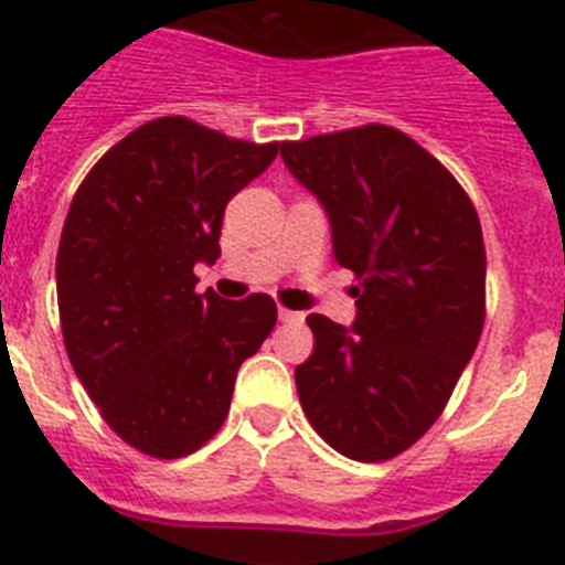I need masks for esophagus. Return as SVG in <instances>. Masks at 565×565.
Masks as SVG:
<instances>
[{"instance_id":"esophagus-1","label":"esophagus","mask_w":565,"mask_h":565,"mask_svg":"<svg viewBox=\"0 0 565 565\" xmlns=\"http://www.w3.org/2000/svg\"><path fill=\"white\" fill-rule=\"evenodd\" d=\"M279 320H282V322H302V320H306V315H302V311H288V308H279Z\"/></svg>"}]
</instances>
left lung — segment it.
<instances>
[{
	"label": "left lung",
	"mask_w": 565,
	"mask_h": 565,
	"mask_svg": "<svg viewBox=\"0 0 565 565\" xmlns=\"http://www.w3.org/2000/svg\"><path fill=\"white\" fill-rule=\"evenodd\" d=\"M279 157L331 223L334 259L360 286L351 326L308 315L315 354L297 394L351 460L406 451L431 428L483 331L486 248L457 180L388 125L282 142Z\"/></svg>",
	"instance_id": "1"
}]
</instances>
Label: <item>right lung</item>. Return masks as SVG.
I'll return each mask as SVG.
<instances>
[{
    "label": "right lung",
    "instance_id": "add662e5",
    "mask_svg": "<svg viewBox=\"0 0 565 565\" xmlns=\"http://www.w3.org/2000/svg\"><path fill=\"white\" fill-rule=\"evenodd\" d=\"M277 148L153 119L114 145L71 202L56 254L67 356L105 423L145 455L173 460L209 443L236 371L277 322L265 294L194 291V265L220 259L225 205Z\"/></svg>",
    "mask_w": 565,
    "mask_h": 565
}]
</instances>
